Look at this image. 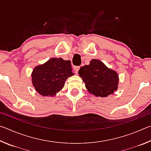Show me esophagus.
<instances>
[{
    "mask_svg": "<svg viewBox=\"0 0 151 151\" xmlns=\"http://www.w3.org/2000/svg\"><path fill=\"white\" fill-rule=\"evenodd\" d=\"M79 69H80V66H76V67L75 68V73L76 74V75H77V74H78Z\"/></svg>",
    "mask_w": 151,
    "mask_h": 151,
    "instance_id": "1",
    "label": "esophagus"
}]
</instances>
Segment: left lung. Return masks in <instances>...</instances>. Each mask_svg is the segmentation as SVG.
I'll return each instance as SVG.
<instances>
[{"mask_svg":"<svg viewBox=\"0 0 151 151\" xmlns=\"http://www.w3.org/2000/svg\"><path fill=\"white\" fill-rule=\"evenodd\" d=\"M78 74L88 91L96 96L106 97L118 88V74L99 60L93 59L88 65L82 66Z\"/></svg>","mask_w":151,"mask_h":151,"instance_id":"1","label":"left lung"}]
</instances>
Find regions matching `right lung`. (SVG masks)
Segmentation results:
<instances>
[{"mask_svg":"<svg viewBox=\"0 0 151 151\" xmlns=\"http://www.w3.org/2000/svg\"><path fill=\"white\" fill-rule=\"evenodd\" d=\"M70 60L52 58L34 68L32 83L37 93L44 96L56 95L65 86L68 77L74 75Z\"/></svg>","mask_w":151,"mask_h":151,"instance_id":"obj_1","label":"right lung"}]
</instances>
